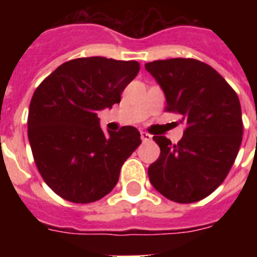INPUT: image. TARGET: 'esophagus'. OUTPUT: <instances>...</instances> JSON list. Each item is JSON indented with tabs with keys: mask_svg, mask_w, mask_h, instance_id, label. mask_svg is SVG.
Listing matches in <instances>:
<instances>
[{
	"mask_svg": "<svg viewBox=\"0 0 257 257\" xmlns=\"http://www.w3.org/2000/svg\"><path fill=\"white\" fill-rule=\"evenodd\" d=\"M140 136H142V140H143V142H150V140L153 139V136H151L150 134H147V132H143V131L140 132Z\"/></svg>",
	"mask_w": 257,
	"mask_h": 257,
	"instance_id": "esophagus-1",
	"label": "esophagus"
}]
</instances>
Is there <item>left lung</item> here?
Returning <instances> with one entry per match:
<instances>
[{
	"instance_id": "8db88e82",
	"label": "left lung",
	"mask_w": 257,
	"mask_h": 257,
	"mask_svg": "<svg viewBox=\"0 0 257 257\" xmlns=\"http://www.w3.org/2000/svg\"><path fill=\"white\" fill-rule=\"evenodd\" d=\"M167 97V111L186 122L178 145L153 139L161 154L149 167L154 189L171 201L191 204L208 197L226 179L242 142V112L235 90L209 64L197 59L146 63Z\"/></svg>"
}]
</instances>
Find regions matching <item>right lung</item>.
<instances>
[{
    "mask_svg": "<svg viewBox=\"0 0 257 257\" xmlns=\"http://www.w3.org/2000/svg\"><path fill=\"white\" fill-rule=\"evenodd\" d=\"M139 70L135 60L79 58L38 85L29 108V142L38 172L59 197L89 204L115 187L140 134L134 126L104 134L97 112L121 101Z\"/></svg>",
    "mask_w": 257,
    "mask_h": 257,
    "instance_id": "right-lung-1",
    "label": "right lung"
}]
</instances>
